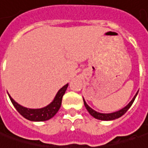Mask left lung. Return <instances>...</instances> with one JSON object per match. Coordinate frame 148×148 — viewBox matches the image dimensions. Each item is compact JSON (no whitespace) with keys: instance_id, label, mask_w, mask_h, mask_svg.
<instances>
[{"instance_id":"8db88e82","label":"left lung","mask_w":148,"mask_h":148,"mask_svg":"<svg viewBox=\"0 0 148 148\" xmlns=\"http://www.w3.org/2000/svg\"><path fill=\"white\" fill-rule=\"evenodd\" d=\"M137 93L136 94V95L134 96V98L132 99V100L126 106V107H124L123 109L118 110L116 112H113V113H110V114H103V113H99V112H96L95 110H92L87 104L86 102L84 100V106L85 108L87 109V110L89 111V113L93 117H95V119H98V120H102V121H111V120H115V119H117V118L122 116L126 111L128 110V109L130 108L132 105V103L134 102L135 99H136V96Z\"/></svg>"}]
</instances>
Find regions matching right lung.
Returning <instances> with one entry per match:
<instances>
[{"label":"right lung","instance_id":"right-lung-1","mask_svg":"<svg viewBox=\"0 0 148 148\" xmlns=\"http://www.w3.org/2000/svg\"><path fill=\"white\" fill-rule=\"evenodd\" d=\"M68 85L69 84H67L64 87H62L57 93L53 101L51 104H49L48 106L42 109H28L23 107L19 104H17L9 95H8L12 103L13 104L14 107L16 109V110L23 117L32 121H44L54 116L58 110H59L62 104V98L65 93Z\"/></svg>","mask_w":148,"mask_h":148}]
</instances>
